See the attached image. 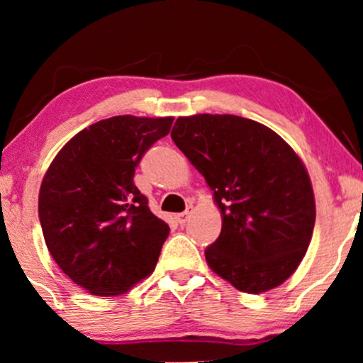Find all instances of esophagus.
Masks as SVG:
<instances>
[{
  "label": "esophagus",
  "instance_id": "1",
  "mask_svg": "<svg viewBox=\"0 0 363 363\" xmlns=\"http://www.w3.org/2000/svg\"><path fill=\"white\" fill-rule=\"evenodd\" d=\"M190 215H191V205L186 206V210L183 211V213H178L177 221L180 223V225H185V223L188 221V218H190Z\"/></svg>",
  "mask_w": 363,
  "mask_h": 363
}]
</instances>
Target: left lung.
<instances>
[{
  "instance_id": "obj_1",
  "label": "left lung",
  "mask_w": 363,
  "mask_h": 363,
  "mask_svg": "<svg viewBox=\"0 0 363 363\" xmlns=\"http://www.w3.org/2000/svg\"><path fill=\"white\" fill-rule=\"evenodd\" d=\"M170 135L221 211L220 236L205 250L208 266L247 294L282 284L304 257L315 223L301 158L271 128L238 116L178 117Z\"/></svg>"
}]
</instances>
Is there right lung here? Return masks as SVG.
<instances>
[{
	"label": "right lung",
	"mask_w": 363,
	"mask_h": 363,
	"mask_svg": "<svg viewBox=\"0 0 363 363\" xmlns=\"http://www.w3.org/2000/svg\"><path fill=\"white\" fill-rule=\"evenodd\" d=\"M173 117L117 116L71 138L39 191V221L52 259L94 296L130 289L157 266L170 228L133 183L135 168Z\"/></svg>",
	"instance_id": "1"
}]
</instances>
